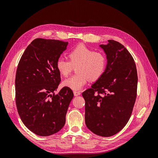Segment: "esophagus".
<instances>
[{
  "mask_svg": "<svg viewBox=\"0 0 158 158\" xmlns=\"http://www.w3.org/2000/svg\"><path fill=\"white\" fill-rule=\"evenodd\" d=\"M80 92H79V91H74V95H75V96H78V95H80Z\"/></svg>",
  "mask_w": 158,
  "mask_h": 158,
  "instance_id": "obj_1",
  "label": "esophagus"
}]
</instances>
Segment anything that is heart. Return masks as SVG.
I'll list each match as a JSON object with an SVG mask.
<instances>
[{"label":"heart","mask_w":158,"mask_h":158,"mask_svg":"<svg viewBox=\"0 0 158 158\" xmlns=\"http://www.w3.org/2000/svg\"><path fill=\"white\" fill-rule=\"evenodd\" d=\"M68 59L59 58L56 67L60 74L68 76L76 66L78 74L72 76L63 82L64 86L73 90H79L88 82V80L95 82L106 72L107 65L106 55L101 51H95L85 45H78L71 50Z\"/></svg>","instance_id":"heart-1"}]
</instances>
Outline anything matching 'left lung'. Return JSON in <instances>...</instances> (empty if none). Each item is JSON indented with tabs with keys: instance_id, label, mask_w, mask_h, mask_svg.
I'll use <instances>...</instances> for the list:
<instances>
[{
	"instance_id": "1",
	"label": "left lung",
	"mask_w": 158,
	"mask_h": 158,
	"mask_svg": "<svg viewBox=\"0 0 158 158\" xmlns=\"http://www.w3.org/2000/svg\"><path fill=\"white\" fill-rule=\"evenodd\" d=\"M101 45L106 52V72L92 88L85 90V123L103 137L116 135L130 118L136 95L138 75L135 60L120 43L109 40Z\"/></svg>"
}]
</instances>
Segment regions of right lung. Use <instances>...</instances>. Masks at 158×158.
<instances>
[{"label": "right lung", "mask_w": 158, "mask_h": 158, "mask_svg": "<svg viewBox=\"0 0 158 158\" xmlns=\"http://www.w3.org/2000/svg\"><path fill=\"white\" fill-rule=\"evenodd\" d=\"M69 43L37 38L27 47L16 74V104L24 125L35 135L48 136L64 125L72 89L62 88L56 63Z\"/></svg>", "instance_id": "add662e5"}]
</instances>
